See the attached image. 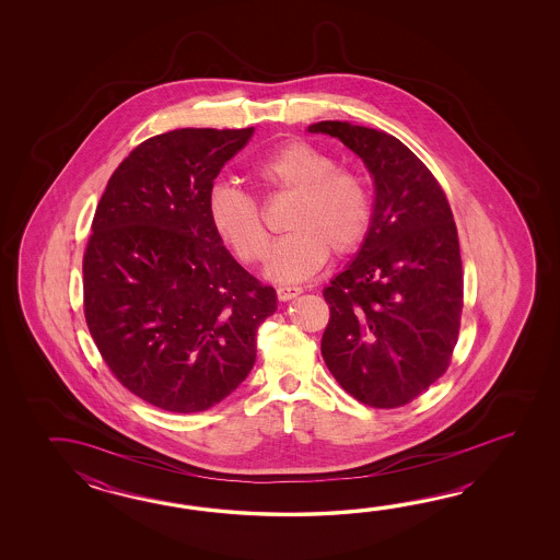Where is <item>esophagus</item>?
<instances>
[{"instance_id":"1","label":"esophagus","mask_w":560,"mask_h":560,"mask_svg":"<svg viewBox=\"0 0 560 560\" xmlns=\"http://www.w3.org/2000/svg\"><path fill=\"white\" fill-rule=\"evenodd\" d=\"M276 294H278V300H292V298L300 296L302 294V288L300 285H278L276 288Z\"/></svg>"}]
</instances>
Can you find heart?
<instances>
[{
	"label": "heart",
	"instance_id": "1",
	"mask_svg": "<svg viewBox=\"0 0 560 560\" xmlns=\"http://www.w3.org/2000/svg\"><path fill=\"white\" fill-rule=\"evenodd\" d=\"M328 152L306 140H288L252 164V178L266 196L294 194L284 238L270 252L266 275L276 282H302L334 256H350L366 242L374 218L369 182L354 170L336 167ZM208 220L236 260H266L270 234L250 194L215 184L208 194Z\"/></svg>",
	"mask_w": 560,
	"mask_h": 560
}]
</instances>
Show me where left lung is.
I'll return each instance as SVG.
<instances>
[{
    "mask_svg": "<svg viewBox=\"0 0 560 560\" xmlns=\"http://www.w3.org/2000/svg\"><path fill=\"white\" fill-rule=\"evenodd\" d=\"M357 152L376 202L357 260L324 290L330 320L322 358L362 405L412 402L451 366L463 316V260L439 179L386 131L348 121L312 124Z\"/></svg>",
    "mask_w": 560,
    "mask_h": 560,
    "instance_id": "left-lung-1",
    "label": "left lung"
}]
</instances>
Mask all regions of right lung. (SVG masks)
<instances>
[{
	"instance_id": "add662e5",
	"label": "right lung",
	"mask_w": 560,
	"mask_h": 560,
	"mask_svg": "<svg viewBox=\"0 0 560 560\" xmlns=\"http://www.w3.org/2000/svg\"><path fill=\"white\" fill-rule=\"evenodd\" d=\"M254 128H182L136 145L100 198L84 252V316L109 372L167 412L224 400L256 360L276 292L208 220V194Z\"/></svg>"
}]
</instances>
